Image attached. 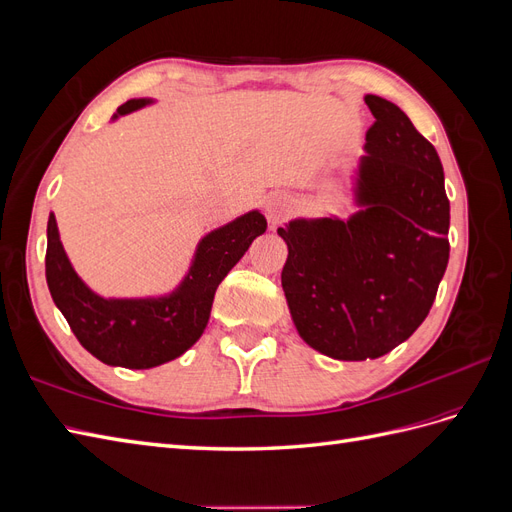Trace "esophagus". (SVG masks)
<instances>
[{"label": "esophagus", "mask_w": 512, "mask_h": 512, "mask_svg": "<svg viewBox=\"0 0 512 512\" xmlns=\"http://www.w3.org/2000/svg\"><path fill=\"white\" fill-rule=\"evenodd\" d=\"M290 213H292V200H290L288 194L273 192V194L267 196V200H265V215H267V220H269L271 226L286 220Z\"/></svg>", "instance_id": "esophagus-1"}]
</instances>
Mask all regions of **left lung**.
Segmentation results:
<instances>
[{"mask_svg": "<svg viewBox=\"0 0 512 512\" xmlns=\"http://www.w3.org/2000/svg\"><path fill=\"white\" fill-rule=\"evenodd\" d=\"M374 126L354 177V211L292 220L282 288L307 346L337 361L391 352L421 327L448 265L451 205L438 151L401 108L365 96Z\"/></svg>", "mask_w": 512, "mask_h": 512, "instance_id": "obj_1", "label": "left lung"}]
</instances>
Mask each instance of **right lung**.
I'll return each instance as SVG.
<instances>
[{"mask_svg":"<svg viewBox=\"0 0 512 512\" xmlns=\"http://www.w3.org/2000/svg\"><path fill=\"white\" fill-rule=\"evenodd\" d=\"M151 102L128 100L113 119ZM265 230V215L258 209L247 211L198 241L192 265L173 292L147 299H104L72 269L51 213L46 226V284L76 339L98 361L128 369L158 367L198 342L209 322L215 290Z\"/></svg>","mask_w":512,"mask_h":512,"instance_id":"1","label":"right lung"}]
</instances>
